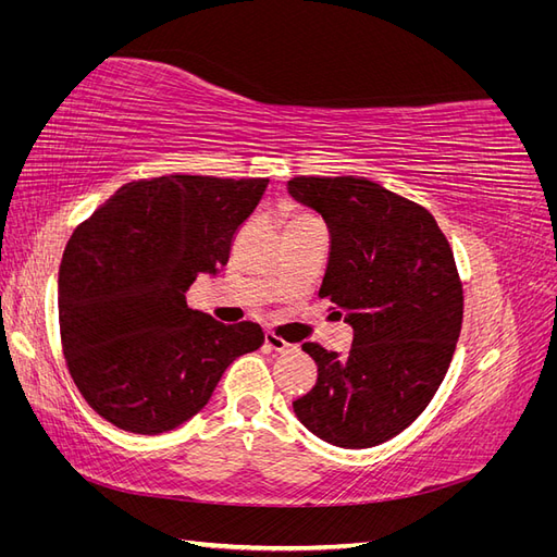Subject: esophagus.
Listing matches in <instances>:
<instances>
[{
  "label": "esophagus",
  "mask_w": 557,
  "mask_h": 557,
  "mask_svg": "<svg viewBox=\"0 0 557 557\" xmlns=\"http://www.w3.org/2000/svg\"><path fill=\"white\" fill-rule=\"evenodd\" d=\"M264 348L272 350V352H293V350H297V346L283 342L281 336H276L274 332H267L264 334Z\"/></svg>",
  "instance_id": "obj_1"
}]
</instances>
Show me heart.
I'll return each mask as SVG.
<instances>
[{"label": "heart", "mask_w": 557, "mask_h": 557, "mask_svg": "<svg viewBox=\"0 0 557 557\" xmlns=\"http://www.w3.org/2000/svg\"><path fill=\"white\" fill-rule=\"evenodd\" d=\"M323 223L318 221V218L309 211H301V209H290L285 213V234L290 232H299V230H311V227H320Z\"/></svg>", "instance_id": "obj_1"}]
</instances>
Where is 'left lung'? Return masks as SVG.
I'll list each match as a JSON object with an SVG mask.
<instances>
[{"label": "left lung", "instance_id": "obj_1", "mask_svg": "<svg viewBox=\"0 0 557 557\" xmlns=\"http://www.w3.org/2000/svg\"><path fill=\"white\" fill-rule=\"evenodd\" d=\"M288 190L327 223L318 297L352 327L344 358L301 346L318 381L295 416L327 444L379 446L425 411L448 372L465 305L453 250L428 209L374 181L297 176Z\"/></svg>", "mask_w": 557, "mask_h": 557}]
</instances>
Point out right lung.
Instances as JSON below:
<instances>
[{"mask_svg": "<svg viewBox=\"0 0 557 557\" xmlns=\"http://www.w3.org/2000/svg\"><path fill=\"white\" fill-rule=\"evenodd\" d=\"M267 178L172 174L123 185L83 221L58 281L66 369L90 407L134 434H162L207 407L225 369L264 344L223 325L185 290L230 260Z\"/></svg>", "mask_w": 557, "mask_h": 557, "instance_id": "right-lung-1", "label": "right lung"}]
</instances>
